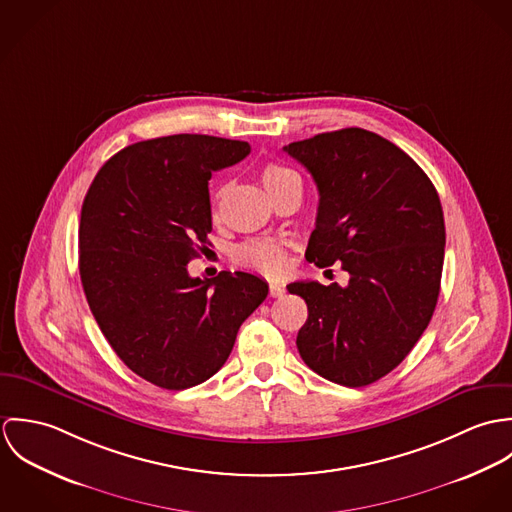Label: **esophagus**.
<instances>
[{"label":"esophagus","instance_id":"1","mask_svg":"<svg viewBox=\"0 0 512 512\" xmlns=\"http://www.w3.org/2000/svg\"><path fill=\"white\" fill-rule=\"evenodd\" d=\"M284 293H286V286L284 284H278V282L270 284V295L272 297H282Z\"/></svg>","mask_w":512,"mask_h":512}]
</instances>
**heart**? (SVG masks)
<instances>
[{"instance_id":"heart-1","label":"heart","mask_w":512,"mask_h":512,"mask_svg":"<svg viewBox=\"0 0 512 512\" xmlns=\"http://www.w3.org/2000/svg\"><path fill=\"white\" fill-rule=\"evenodd\" d=\"M260 179L266 191L270 193V197L280 189H284L286 185H290L292 181H301L292 167H286L282 163L264 165L260 171ZM234 258L238 264L266 276H278L286 272L290 264L288 248L276 240H248L236 248Z\"/></svg>"}]
</instances>
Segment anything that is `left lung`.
Here are the masks:
<instances>
[{
  "mask_svg": "<svg viewBox=\"0 0 512 512\" xmlns=\"http://www.w3.org/2000/svg\"><path fill=\"white\" fill-rule=\"evenodd\" d=\"M319 191L305 258L341 264L349 286L293 282L307 303L297 333L303 363L359 388L400 365L438 303L445 224L438 191L398 146L363 128L317 134L284 147Z\"/></svg>",
  "mask_w": 512,
  "mask_h": 512,
  "instance_id": "8db88e82",
  "label": "left lung"
}]
</instances>
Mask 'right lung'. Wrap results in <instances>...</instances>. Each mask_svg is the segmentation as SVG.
<instances>
[{"label": "right lung", "mask_w": 512, "mask_h": 512, "mask_svg": "<svg viewBox=\"0 0 512 512\" xmlns=\"http://www.w3.org/2000/svg\"><path fill=\"white\" fill-rule=\"evenodd\" d=\"M248 153V142L201 134L138 142L100 167L84 197L78 270L86 301L122 363L159 388L209 380L268 295L248 272L201 280L187 270L213 230V171Z\"/></svg>", "instance_id": "obj_1"}]
</instances>
